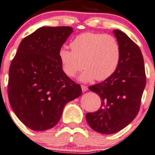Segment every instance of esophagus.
Returning <instances> with one entry per match:
<instances>
[{"label": "esophagus", "mask_w": 155, "mask_h": 155, "mask_svg": "<svg viewBox=\"0 0 155 155\" xmlns=\"http://www.w3.org/2000/svg\"><path fill=\"white\" fill-rule=\"evenodd\" d=\"M81 90H82V91L83 92H85V91H87L88 90V87H87V86H85V85H81Z\"/></svg>", "instance_id": "obj_1"}]
</instances>
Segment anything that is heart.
<instances>
[{"instance_id":"1","label":"heart","mask_w":155,"mask_h":155,"mask_svg":"<svg viewBox=\"0 0 155 155\" xmlns=\"http://www.w3.org/2000/svg\"><path fill=\"white\" fill-rule=\"evenodd\" d=\"M70 45L71 51L62 48L59 51L62 69L69 77H74L84 68L79 80L104 81L118 68L120 48L113 35L85 32L75 37Z\"/></svg>"}]
</instances>
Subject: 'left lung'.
Returning <instances> with one entry per match:
<instances>
[{
  "label": "left lung",
  "mask_w": 155,
  "mask_h": 155,
  "mask_svg": "<svg viewBox=\"0 0 155 155\" xmlns=\"http://www.w3.org/2000/svg\"><path fill=\"white\" fill-rule=\"evenodd\" d=\"M113 33L120 48L118 66L108 79L89 87L101 98V105L95 113L86 114L90 127L105 135L123 130L135 119L146 86L140 48L121 31L115 29Z\"/></svg>",
  "instance_id": "left-lung-1"
}]
</instances>
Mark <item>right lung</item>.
Listing matches in <instances>:
<instances>
[{"label":"right lung","instance_id":"obj_1","mask_svg":"<svg viewBox=\"0 0 155 155\" xmlns=\"http://www.w3.org/2000/svg\"><path fill=\"white\" fill-rule=\"evenodd\" d=\"M73 31L69 26L39 28L22 40L12 61L8 101L17 117L31 130L54 127L66 104L81 95L80 84L64 74L59 57Z\"/></svg>","mask_w":155,"mask_h":155}]
</instances>
